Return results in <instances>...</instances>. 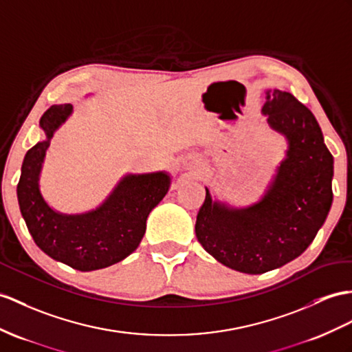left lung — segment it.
Wrapping results in <instances>:
<instances>
[{
  "label": "left lung",
  "instance_id": "8db88e82",
  "mask_svg": "<svg viewBox=\"0 0 352 352\" xmlns=\"http://www.w3.org/2000/svg\"><path fill=\"white\" fill-rule=\"evenodd\" d=\"M289 149L272 190L243 210L212 201L199 210L195 234L230 269L258 275L297 258L312 243L333 201V157L312 111L289 92L275 89L263 107Z\"/></svg>",
  "mask_w": 352,
  "mask_h": 352
}]
</instances>
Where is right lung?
I'll use <instances>...</instances> for the list:
<instances>
[{
    "label": "right lung",
    "instance_id": "1",
    "mask_svg": "<svg viewBox=\"0 0 352 352\" xmlns=\"http://www.w3.org/2000/svg\"><path fill=\"white\" fill-rule=\"evenodd\" d=\"M70 113L72 104H56L43 113L40 126L47 140L38 142L23 158L18 200L25 224L43 252L76 270L91 272L109 267L137 250L148 215L168 191L170 177L128 176L97 210L85 215L54 212L38 191V173L49 140Z\"/></svg>",
    "mask_w": 352,
    "mask_h": 352
}]
</instances>
